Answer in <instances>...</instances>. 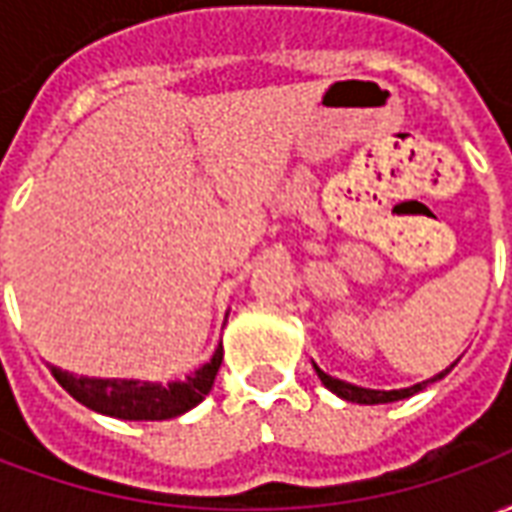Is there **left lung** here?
<instances>
[{
    "mask_svg": "<svg viewBox=\"0 0 512 512\" xmlns=\"http://www.w3.org/2000/svg\"><path fill=\"white\" fill-rule=\"evenodd\" d=\"M455 365H458V362H452V365L447 367V370H441L439 376L428 378V381H422V384L406 386V389H389V392H384V389H365V386L345 384V381H340V378L326 376L321 367H315V373H318V378H321L323 384L332 389L334 395L345 397V400H351V403H367V406H373V403H392V400H403V397H411V395H414V392H419L422 386H428L430 381H439V378L447 376V373H450V370Z\"/></svg>",
    "mask_w": 512,
    "mask_h": 512,
    "instance_id": "left-lung-1",
    "label": "left lung"
}]
</instances>
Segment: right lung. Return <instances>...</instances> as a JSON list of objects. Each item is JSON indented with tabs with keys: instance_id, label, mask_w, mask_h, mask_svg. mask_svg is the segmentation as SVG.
I'll return each mask as SVG.
<instances>
[{
	"instance_id": "obj_1",
	"label": "right lung",
	"mask_w": 512,
	"mask_h": 512,
	"mask_svg": "<svg viewBox=\"0 0 512 512\" xmlns=\"http://www.w3.org/2000/svg\"><path fill=\"white\" fill-rule=\"evenodd\" d=\"M222 345L208 365H202L194 376L175 384H139V381H104V378H76L49 367L51 376L82 406L93 408L98 414H109L117 419H169L186 414L211 392L213 378L222 367Z\"/></svg>"
}]
</instances>
